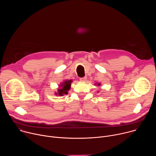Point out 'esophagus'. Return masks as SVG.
Returning a JSON list of instances; mask_svg holds the SVG:
<instances>
[{
	"label": "esophagus",
	"mask_w": 156,
	"mask_h": 156,
	"mask_svg": "<svg viewBox=\"0 0 156 156\" xmlns=\"http://www.w3.org/2000/svg\"><path fill=\"white\" fill-rule=\"evenodd\" d=\"M86 80H87V78H86V77H83V78H81L80 80V81H81V82H84V81H86Z\"/></svg>",
	"instance_id": "34e87169"
}]
</instances>
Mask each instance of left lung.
Here are the masks:
<instances>
[{"label": "left lung", "mask_w": 156, "mask_h": 156, "mask_svg": "<svg viewBox=\"0 0 156 156\" xmlns=\"http://www.w3.org/2000/svg\"><path fill=\"white\" fill-rule=\"evenodd\" d=\"M94 84H95V86H96V85H98V86H99L101 85V83H95ZM98 92H99V91H98Z\"/></svg>", "instance_id": "8db88e82"}]
</instances>
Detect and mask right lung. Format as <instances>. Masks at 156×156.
<instances>
[{"mask_svg":"<svg viewBox=\"0 0 156 156\" xmlns=\"http://www.w3.org/2000/svg\"><path fill=\"white\" fill-rule=\"evenodd\" d=\"M72 80H65L58 85V88L57 89V92L55 93V95L63 96V95H66L68 94V91L70 90L71 83H72Z\"/></svg>","mask_w":156,"mask_h":156,"instance_id":"1","label":"right lung"}]
</instances>
